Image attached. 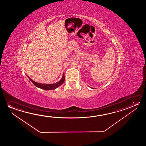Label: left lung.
Masks as SVG:
<instances>
[{"label":"left lung","mask_w":146,"mask_h":146,"mask_svg":"<svg viewBox=\"0 0 146 146\" xmlns=\"http://www.w3.org/2000/svg\"><path fill=\"white\" fill-rule=\"evenodd\" d=\"M90 87V88H92V89H94V88H92V87Z\"/></svg>","instance_id":"1"}]
</instances>
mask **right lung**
Masks as SVG:
<instances>
[{"label":"right lung","mask_w":146,"mask_h":146,"mask_svg":"<svg viewBox=\"0 0 146 146\" xmlns=\"http://www.w3.org/2000/svg\"><path fill=\"white\" fill-rule=\"evenodd\" d=\"M27 77L29 79L30 81L32 82V83L35 85V86H36V87H38V88L45 90H55L56 88H58V87L61 86L64 83V80H65V75H64V72L63 73L62 78L61 79L60 81H58V82H56L55 83L53 84H44L39 83H37V82L33 81V80L30 78L29 76H27Z\"/></svg>","instance_id":"obj_1"}]
</instances>
